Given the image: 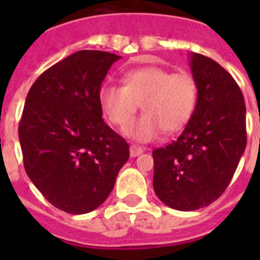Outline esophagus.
Masks as SVG:
<instances>
[{
	"label": "esophagus",
	"mask_w": 260,
	"mask_h": 260,
	"mask_svg": "<svg viewBox=\"0 0 260 260\" xmlns=\"http://www.w3.org/2000/svg\"><path fill=\"white\" fill-rule=\"evenodd\" d=\"M141 153H143V148L139 146H135V144H132L130 146V156L132 157H137V156H139Z\"/></svg>",
	"instance_id": "1"
}]
</instances>
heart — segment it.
I'll return each instance as SVG.
<instances>
[{"label":"heart","mask_w":260,"mask_h":260,"mask_svg":"<svg viewBox=\"0 0 260 260\" xmlns=\"http://www.w3.org/2000/svg\"><path fill=\"white\" fill-rule=\"evenodd\" d=\"M98 100L109 122L125 127L141 104L145 113L129 124L125 134L133 141L151 142L164 132H178L192 117L198 100L194 78L172 73L161 66H144L126 71L122 86L104 83Z\"/></svg>","instance_id":"b5f03b06"}]
</instances>
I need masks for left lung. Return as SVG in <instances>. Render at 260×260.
<instances>
[{"label": "left lung", "mask_w": 260, "mask_h": 260, "mask_svg": "<svg viewBox=\"0 0 260 260\" xmlns=\"http://www.w3.org/2000/svg\"><path fill=\"white\" fill-rule=\"evenodd\" d=\"M197 108L182 134L152 151L153 190L168 207L195 211L221 197L246 148V107L240 87L213 59L189 54Z\"/></svg>", "instance_id": "obj_1"}]
</instances>
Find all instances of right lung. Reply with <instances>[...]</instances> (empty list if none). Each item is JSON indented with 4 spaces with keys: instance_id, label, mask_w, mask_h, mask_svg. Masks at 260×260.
Instances as JSON below:
<instances>
[{
    "instance_id": "obj_1",
    "label": "right lung",
    "mask_w": 260,
    "mask_h": 260,
    "mask_svg": "<svg viewBox=\"0 0 260 260\" xmlns=\"http://www.w3.org/2000/svg\"><path fill=\"white\" fill-rule=\"evenodd\" d=\"M121 58L79 50L45 70L24 103L19 142L27 176L54 207L91 212L113 190L128 144L103 119L99 88Z\"/></svg>"
}]
</instances>
